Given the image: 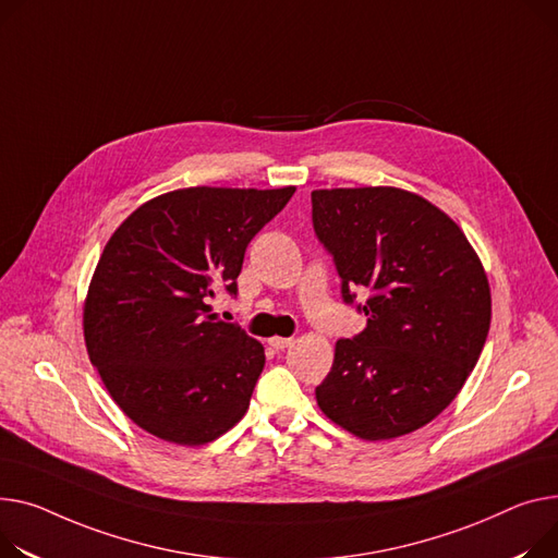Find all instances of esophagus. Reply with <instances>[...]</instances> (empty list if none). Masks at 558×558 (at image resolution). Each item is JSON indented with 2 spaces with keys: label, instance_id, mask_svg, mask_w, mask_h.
<instances>
[{
  "label": "esophagus",
  "instance_id": "obj_1",
  "mask_svg": "<svg viewBox=\"0 0 558 558\" xmlns=\"http://www.w3.org/2000/svg\"><path fill=\"white\" fill-rule=\"evenodd\" d=\"M293 343V339H284V337H274V339H269V345L274 348V350H284V348H289Z\"/></svg>",
  "mask_w": 558,
  "mask_h": 558
}]
</instances>
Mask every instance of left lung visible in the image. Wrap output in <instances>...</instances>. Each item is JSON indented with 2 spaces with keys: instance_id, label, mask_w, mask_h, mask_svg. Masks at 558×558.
<instances>
[{
  "instance_id": "obj_1",
  "label": "left lung",
  "mask_w": 558,
  "mask_h": 558,
  "mask_svg": "<svg viewBox=\"0 0 558 558\" xmlns=\"http://www.w3.org/2000/svg\"><path fill=\"white\" fill-rule=\"evenodd\" d=\"M318 240L350 289L369 295L367 327L333 348L316 388L323 415L367 441L413 433L447 408L475 367L492 325L487 271L462 229L395 185L312 193Z\"/></svg>"
}]
</instances>
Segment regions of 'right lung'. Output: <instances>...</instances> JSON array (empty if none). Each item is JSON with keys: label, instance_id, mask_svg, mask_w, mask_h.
Wrapping results in <instances>:
<instances>
[{"label": "right lung", "instance_id": "1", "mask_svg": "<svg viewBox=\"0 0 558 558\" xmlns=\"http://www.w3.org/2000/svg\"><path fill=\"white\" fill-rule=\"evenodd\" d=\"M293 193L179 189L141 204L111 233L83 333L109 397L145 433L202 447L248 411L265 348L208 303L217 289L235 293L248 242Z\"/></svg>", "mask_w": 558, "mask_h": 558}]
</instances>
